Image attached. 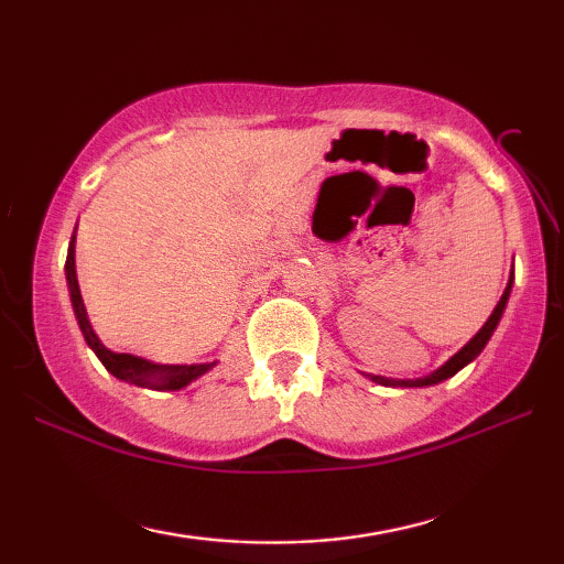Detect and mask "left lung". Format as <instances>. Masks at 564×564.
Here are the masks:
<instances>
[{"instance_id":"left-lung-1","label":"left lung","mask_w":564,"mask_h":564,"mask_svg":"<svg viewBox=\"0 0 564 564\" xmlns=\"http://www.w3.org/2000/svg\"><path fill=\"white\" fill-rule=\"evenodd\" d=\"M510 291H512V275H510L508 289H505L500 303L495 305L492 316H490L488 321H485V326H482L480 330H477L470 340H467V346H463L460 350H457L455 356L445 362V366L433 370L431 376L415 378V380H395V378H380V376H368V378L376 380V383H380V386H390V388H425V386H435V383H443V380H447V378H453V376L457 373V370H463V368L467 366V362H473L477 356H480L482 348L488 346V340L492 338V333H495V328H498V323H500V318H502L505 305H508Z\"/></svg>"}]
</instances>
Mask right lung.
Wrapping results in <instances>:
<instances>
[{"mask_svg":"<svg viewBox=\"0 0 564 564\" xmlns=\"http://www.w3.org/2000/svg\"><path fill=\"white\" fill-rule=\"evenodd\" d=\"M66 283H69V295L74 305V316L79 321V328L84 333V340L87 346L97 352V358L104 362V368L109 370L111 376L119 380H127L131 386L139 388H154V390H181L186 388L191 380L202 378L216 366L214 362H194V366H161V362H151L139 356H131V352H113L99 340L97 333H94L87 308H84L79 281H76V265H74V236L69 243V253H66Z\"/></svg>","mask_w":564,"mask_h":564,"instance_id":"right-lung-1","label":"right lung"}]
</instances>
